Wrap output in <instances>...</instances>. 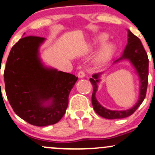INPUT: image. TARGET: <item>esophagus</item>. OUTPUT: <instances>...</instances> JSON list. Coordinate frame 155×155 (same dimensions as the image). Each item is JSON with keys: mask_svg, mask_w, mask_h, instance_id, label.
Listing matches in <instances>:
<instances>
[{"mask_svg": "<svg viewBox=\"0 0 155 155\" xmlns=\"http://www.w3.org/2000/svg\"><path fill=\"white\" fill-rule=\"evenodd\" d=\"M85 76V74L84 73V72H83V71H80V72H78V77L79 78H83Z\"/></svg>", "mask_w": 155, "mask_h": 155, "instance_id": "obj_1", "label": "esophagus"}]
</instances>
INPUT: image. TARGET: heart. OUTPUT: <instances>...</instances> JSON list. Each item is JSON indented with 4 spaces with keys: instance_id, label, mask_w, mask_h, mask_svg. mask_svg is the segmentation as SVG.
I'll return each mask as SVG.
<instances>
[{
    "instance_id": "obj_1",
    "label": "heart",
    "mask_w": 155,
    "mask_h": 155,
    "mask_svg": "<svg viewBox=\"0 0 155 155\" xmlns=\"http://www.w3.org/2000/svg\"><path fill=\"white\" fill-rule=\"evenodd\" d=\"M107 38L108 37H107V35L102 34L96 38V39H94L93 41V45H97L100 43H102V45L100 46L99 49L94 56V60H93L94 64L97 65V66L106 63L110 59L112 53H113L114 45L112 44V43H111L110 41L105 42ZM104 41L105 42L104 43H103Z\"/></svg>"
}]
</instances>
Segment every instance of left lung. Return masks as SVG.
I'll return each instance as SVG.
<instances>
[{"instance_id":"8db88e82","label":"left lung","mask_w":155,"mask_h":155,"mask_svg":"<svg viewBox=\"0 0 155 155\" xmlns=\"http://www.w3.org/2000/svg\"><path fill=\"white\" fill-rule=\"evenodd\" d=\"M127 31H128V43L122 55L117 59H114L112 64L123 61H128L135 69L140 81L139 100L136 104L129 110H111L105 108L98 101L96 97V91L98 90V83L101 81V76L103 74V72L93 74L92 78H90L91 83L94 86L91 97L93 107L99 116L106 119H121L131 115L141 104L146 96L149 75L148 56L139 38L136 37L129 30H127Z\"/></svg>"}]
</instances>
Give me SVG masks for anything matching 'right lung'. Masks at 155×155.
Here are the masks:
<instances>
[{
    "label": "right lung",
    "instance_id": "1",
    "mask_svg": "<svg viewBox=\"0 0 155 155\" xmlns=\"http://www.w3.org/2000/svg\"><path fill=\"white\" fill-rule=\"evenodd\" d=\"M45 41L35 36L21 38L11 49L4 70L5 93L12 109L35 126L55 124L61 119L78 79L45 64L40 56Z\"/></svg>",
    "mask_w": 155,
    "mask_h": 155
}]
</instances>
